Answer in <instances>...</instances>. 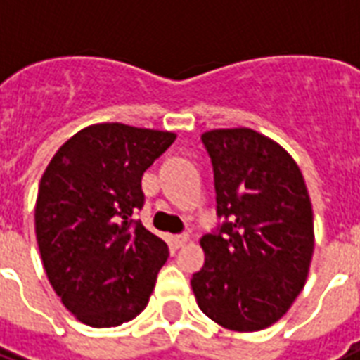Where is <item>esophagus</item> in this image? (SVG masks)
<instances>
[{
  "instance_id": "1",
  "label": "esophagus",
  "mask_w": 360,
  "mask_h": 360,
  "mask_svg": "<svg viewBox=\"0 0 360 360\" xmlns=\"http://www.w3.org/2000/svg\"><path fill=\"white\" fill-rule=\"evenodd\" d=\"M186 243H188V236L172 237V246H174V248H181V246H185Z\"/></svg>"
}]
</instances>
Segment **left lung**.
<instances>
[{"label": "left lung", "instance_id": "obj_1", "mask_svg": "<svg viewBox=\"0 0 360 360\" xmlns=\"http://www.w3.org/2000/svg\"><path fill=\"white\" fill-rule=\"evenodd\" d=\"M214 174L217 230L200 240L205 263L191 285L202 312L252 333L278 321L307 282L314 214L285 149L252 129L202 134Z\"/></svg>", "mask_w": 360, "mask_h": 360}]
</instances>
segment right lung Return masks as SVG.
I'll use <instances>...</instances> for the list:
<instances>
[{
	"label": "right lung",
	"mask_w": 360,
	"mask_h": 360,
	"mask_svg": "<svg viewBox=\"0 0 360 360\" xmlns=\"http://www.w3.org/2000/svg\"><path fill=\"white\" fill-rule=\"evenodd\" d=\"M174 132L91 124L67 140L39 185L35 233L46 276L82 323L117 327L147 307L168 245L132 219L141 175Z\"/></svg>",
	"instance_id": "add662e5"
}]
</instances>
